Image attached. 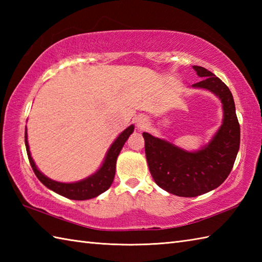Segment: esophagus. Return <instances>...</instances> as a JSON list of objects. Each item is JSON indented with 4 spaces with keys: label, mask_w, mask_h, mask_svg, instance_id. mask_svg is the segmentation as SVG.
<instances>
[{
    "label": "esophagus",
    "mask_w": 262,
    "mask_h": 262,
    "mask_svg": "<svg viewBox=\"0 0 262 262\" xmlns=\"http://www.w3.org/2000/svg\"><path fill=\"white\" fill-rule=\"evenodd\" d=\"M136 125L140 129H145V128L148 126V119L145 116H140L137 117L136 119Z\"/></svg>",
    "instance_id": "obj_1"
}]
</instances>
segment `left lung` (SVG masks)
Here are the masks:
<instances>
[{"mask_svg":"<svg viewBox=\"0 0 262 262\" xmlns=\"http://www.w3.org/2000/svg\"><path fill=\"white\" fill-rule=\"evenodd\" d=\"M193 70L203 79L192 86L207 89L223 103V124L211 142L190 153L143 133L148 169L155 183L180 197H196L221 186L229 177L240 147V124L230 89L202 66H193Z\"/></svg>","mask_w":262,"mask_h":262,"instance_id":"8db88e82","label":"left lung"}]
</instances>
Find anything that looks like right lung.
Masks as SVG:
<instances>
[{
  "label": "right lung",
  "instance_id": "obj_1",
  "mask_svg": "<svg viewBox=\"0 0 262 262\" xmlns=\"http://www.w3.org/2000/svg\"><path fill=\"white\" fill-rule=\"evenodd\" d=\"M133 132H134V126L132 125L121 133L118 138L113 143V145L110 146L107 153V157L104 159V162L98 172H96L93 176L86 178L84 180L74 183L57 182L43 176L41 172L37 169V166L30 155L29 145H28L27 141V130L25 132V143L28 159H29L31 168L41 183H43L47 188L52 189L53 191L62 194V196L66 198L73 200H86L97 197L100 193L108 190L115 178L117 157L119 155L125 142L128 140V137H129Z\"/></svg>",
  "mask_w": 262,
  "mask_h": 262
}]
</instances>
